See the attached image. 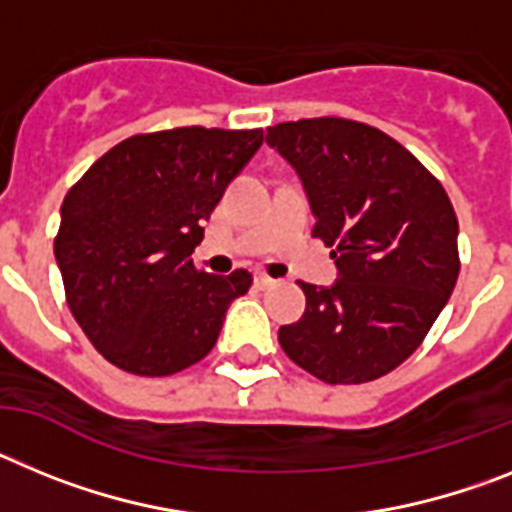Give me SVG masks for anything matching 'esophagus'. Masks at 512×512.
Instances as JSON below:
<instances>
[{"instance_id": "obj_1", "label": "esophagus", "mask_w": 512, "mask_h": 512, "mask_svg": "<svg viewBox=\"0 0 512 512\" xmlns=\"http://www.w3.org/2000/svg\"><path fill=\"white\" fill-rule=\"evenodd\" d=\"M255 286L265 291V288L275 286V281H273V278H268V275H265V273H257V275H255Z\"/></svg>"}]
</instances>
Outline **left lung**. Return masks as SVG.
<instances>
[{
	"label": "left lung",
	"mask_w": 512,
	"mask_h": 512,
	"mask_svg": "<svg viewBox=\"0 0 512 512\" xmlns=\"http://www.w3.org/2000/svg\"><path fill=\"white\" fill-rule=\"evenodd\" d=\"M332 247L337 281L301 283L306 309L278 330L296 366L327 384H366L407 361L459 278V221L415 154L348 118L278 123L265 136Z\"/></svg>",
	"instance_id": "8db88e82"
}]
</instances>
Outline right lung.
Returning <instances> with one entry per match:
<instances>
[{"instance_id":"obj_1","label":"right lung","mask_w":512,"mask_h":512,"mask_svg":"<svg viewBox=\"0 0 512 512\" xmlns=\"http://www.w3.org/2000/svg\"><path fill=\"white\" fill-rule=\"evenodd\" d=\"M262 146V128L139 133L102 154L66 193L53 255L66 304L113 366L172 376L211 353L247 270H195L221 195Z\"/></svg>"}]
</instances>
